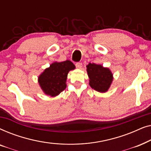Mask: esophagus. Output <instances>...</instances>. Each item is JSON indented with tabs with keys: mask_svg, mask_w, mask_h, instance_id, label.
Segmentation results:
<instances>
[{
	"mask_svg": "<svg viewBox=\"0 0 151 151\" xmlns=\"http://www.w3.org/2000/svg\"><path fill=\"white\" fill-rule=\"evenodd\" d=\"M76 67L78 68V69H82V64L81 63H76Z\"/></svg>",
	"mask_w": 151,
	"mask_h": 151,
	"instance_id": "34e87169",
	"label": "esophagus"
}]
</instances>
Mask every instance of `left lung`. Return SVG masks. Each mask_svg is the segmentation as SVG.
<instances>
[{
    "mask_svg": "<svg viewBox=\"0 0 151 151\" xmlns=\"http://www.w3.org/2000/svg\"><path fill=\"white\" fill-rule=\"evenodd\" d=\"M86 68L91 87L99 92L107 91L113 81V74L110 70L95 63H89Z\"/></svg>",
    "mask_w": 151,
    "mask_h": 151,
    "instance_id": "8db88e82",
    "label": "left lung"
}]
</instances>
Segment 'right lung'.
<instances>
[{"mask_svg":"<svg viewBox=\"0 0 151 151\" xmlns=\"http://www.w3.org/2000/svg\"><path fill=\"white\" fill-rule=\"evenodd\" d=\"M75 69V65L70 60L54 63L39 76L38 82L45 94L56 96L66 88L67 78L70 70Z\"/></svg>","mask_w":151,"mask_h":151,"instance_id":"add662e5","label":"right lung"}]
</instances>
